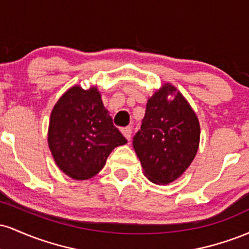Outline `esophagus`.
<instances>
[{
	"mask_svg": "<svg viewBox=\"0 0 249 249\" xmlns=\"http://www.w3.org/2000/svg\"><path fill=\"white\" fill-rule=\"evenodd\" d=\"M122 133L124 134V137L127 139V141H130L131 133H132V127H131V126L123 127V128H122Z\"/></svg>",
	"mask_w": 249,
	"mask_h": 249,
	"instance_id": "1",
	"label": "esophagus"
}]
</instances>
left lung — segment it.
I'll return each mask as SVG.
<instances>
[{"instance_id":"1","label":"left lung","mask_w":249,"mask_h":249,"mask_svg":"<svg viewBox=\"0 0 249 249\" xmlns=\"http://www.w3.org/2000/svg\"><path fill=\"white\" fill-rule=\"evenodd\" d=\"M199 141L198 117L173 85L164 84L147 101L141 130L133 137L144 174L158 185L174 181L193 161Z\"/></svg>"}]
</instances>
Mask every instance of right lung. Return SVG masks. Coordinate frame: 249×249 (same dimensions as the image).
Here are the masks:
<instances>
[{"label": "right lung", "instance_id": "obj_1", "mask_svg": "<svg viewBox=\"0 0 249 249\" xmlns=\"http://www.w3.org/2000/svg\"><path fill=\"white\" fill-rule=\"evenodd\" d=\"M126 142L95 87H72L53 108L48 144L56 165L70 178H92L113 148Z\"/></svg>", "mask_w": 249, "mask_h": 249}]
</instances>
